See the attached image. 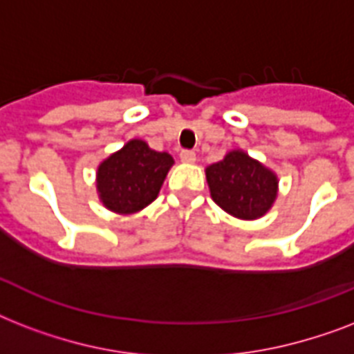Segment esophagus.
Instances as JSON below:
<instances>
[{
	"label": "esophagus",
	"mask_w": 354,
	"mask_h": 354,
	"mask_svg": "<svg viewBox=\"0 0 354 354\" xmlns=\"http://www.w3.org/2000/svg\"><path fill=\"white\" fill-rule=\"evenodd\" d=\"M180 160H182L183 163H193V161L196 160V154H194L193 150L183 149V150H180Z\"/></svg>",
	"instance_id": "obj_1"
}]
</instances>
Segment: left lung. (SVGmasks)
<instances>
[{"mask_svg": "<svg viewBox=\"0 0 354 354\" xmlns=\"http://www.w3.org/2000/svg\"><path fill=\"white\" fill-rule=\"evenodd\" d=\"M211 196L222 209L244 221L263 216L277 196V178L250 156L235 150L205 169Z\"/></svg>", "mask_w": 354, "mask_h": 354, "instance_id": "left-lung-1", "label": "left lung"}]
</instances>
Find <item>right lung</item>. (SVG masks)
I'll list each match as a JSON object with an SVG mask.
<instances>
[{
  "label": "right lung",
  "mask_w": 354,
  "mask_h": 354,
  "mask_svg": "<svg viewBox=\"0 0 354 354\" xmlns=\"http://www.w3.org/2000/svg\"><path fill=\"white\" fill-rule=\"evenodd\" d=\"M172 163L171 154L156 152L139 139L128 141L99 167L97 189L102 204L122 215L143 209L158 196Z\"/></svg>",
  "instance_id": "right-lung-1"
}]
</instances>
